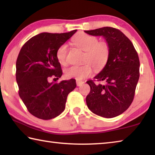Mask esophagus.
Returning a JSON list of instances; mask_svg holds the SVG:
<instances>
[{
  "mask_svg": "<svg viewBox=\"0 0 155 155\" xmlns=\"http://www.w3.org/2000/svg\"><path fill=\"white\" fill-rule=\"evenodd\" d=\"M83 83H84V82H83V81H77V86L82 85Z\"/></svg>",
  "mask_w": 155,
  "mask_h": 155,
  "instance_id": "esophagus-1",
  "label": "esophagus"
}]
</instances>
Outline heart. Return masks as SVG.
<instances>
[{"mask_svg": "<svg viewBox=\"0 0 155 155\" xmlns=\"http://www.w3.org/2000/svg\"><path fill=\"white\" fill-rule=\"evenodd\" d=\"M75 46L85 52L83 61L87 64L83 65H72L64 71L65 77L82 80L92 74L93 69L101 70L108 61L110 55V47L106 41H99L95 36L86 33H80L72 40ZM56 57L60 64L66 65L68 63V45L63 44L57 50Z\"/></svg>", "mask_w": 155, "mask_h": 155, "instance_id": "b5f03b06", "label": "heart"}]
</instances>
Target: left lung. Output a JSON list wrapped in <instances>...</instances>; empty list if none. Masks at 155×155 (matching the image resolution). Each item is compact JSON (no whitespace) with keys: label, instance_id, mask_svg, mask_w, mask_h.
Here are the masks:
<instances>
[{"label":"left lung","instance_id":"8db88e82","mask_svg":"<svg viewBox=\"0 0 155 155\" xmlns=\"http://www.w3.org/2000/svg\"><path fill=\"white\" fill-rule=\"evenodd\" d=\"M94 36H103L110 47L105 66L87 83L90 92L86 97L88 108L99 116L111 118L124 112L132 103L140 78V59L131 41L117 28L105 27L85 31ZM103 81L104 84L95 81Z\"/></svg>","mask_w":155,"mask_h":155}]
</instances>
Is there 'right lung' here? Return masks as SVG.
Masks as SVG:
<instances>
[{
    "label": "right lung",
    "instance_id": "right-lung-1",
    "mask_svg": "<svg viewBox=\"0 0 155 155\" xmlns=\"http://www.w3.org/2000/svg\"><path fill=\"white\" fill-rule=\"evenodd\" d=\"M77 30L68 33H41L28 40L21 48L16 61L15 77L18 94L31 114L51 120L64 111L68 94L77 87L75 79L49 83L63 74L57 61V48Z\"/></svg>",
    "mask_w": 155,
    "mask_h": 155
}]
</instances>
